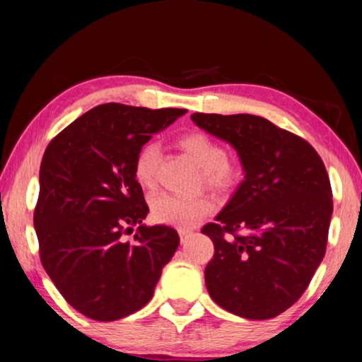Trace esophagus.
Instances as JSON below:
<instances>
[{"mask_svg":"<svg viewBox=\"0 0 362 362\" xmlns=\"http://www.w3.org/2000/svg\"><path fill=\"white\" fill-rule=\"evenodd\" d=\"M191 235V230L189 229H180V237H181V242L185 244V242L187 240V237Z\"/></svg>","mask_w":362,"mask_h":362,"instance_id":"34e87169","label":"esophagus"}]
</instances>
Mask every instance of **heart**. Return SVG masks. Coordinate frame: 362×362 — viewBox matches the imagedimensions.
<instances>
[{
    "instance_id": "1",
    "label": "heart",
    "mask_w": 362,
    "mask_h": 362,
    "mask_svg": "<svg viewBox=\"0 0 362 362\" xmlns=\"http://www.w3.org/2000/svg\"><path fill=\"white\" fill-rule=\"evenodd\" d=\"M177 145L201 170L202 182L211 189L226 192L239 185L242 168L237 161L226 156L219 141L201 132L186 133ZM160 161V148L156 143H146L140 148L133 163V176L141 187L151 189L156 182V168ZM212 212V204L206 197H182L161 192L151 197V216L160 224L189 229L202 217Z\"/></svg>"
}]
</instances>
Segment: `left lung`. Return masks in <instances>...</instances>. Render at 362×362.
<instances>
[{
  "instance_id": "obj_1",
  "label": "left lung",
  "mask_w": 362,
  "mask_h": 362,
  "mask_svg": "<svg viewBox=\"0 0 362 362\" xmlns=\"http://www.w3.org/2000/svg\"><path fill=\"white\" fill-rule=\"evenodd\" d=\"M191 120L234 146L245 173L216 222L202 227L214 244L207 291L242 318H274L303 295L325 257L333 194L323 160L267 118L194 113Z\"/></svg>"
}]
</instances>
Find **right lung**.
<instances>
[{
    "mask_svg": "<svg viewBox=\"0 0 362 362\" xmlns=\"http://www.w3.org/2000/svg\"><path fill=\"white\" fill-rule=\"evenodd\" d=\"M186 112L103 103L44 151L34 209L39 255L67 303L87 318L115 321L143 308L180 245L173 227L143 224L150 209L133 163L155 133ZM135 225L130 245L122 234Z\"/></svg>",
    "mask_w": 362,
    "mask_h": 362,
    "instance_id": "1",
    "label": "right lung"
}]
</instances>
